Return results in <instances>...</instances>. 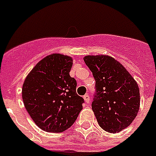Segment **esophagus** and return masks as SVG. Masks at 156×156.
Masks as SVG:
<instances>
[{
	"instance_id": "esophagus-1",
	"label": "esophagus",
	"mask_w": 156,
	"mask_h": 156,
	"mask_svg": "<svg viewBox=\"0 0 156 156\" xmlns=\"http://www.w3.org/2000/svg\"><path fill=\"white\" fill-rule=\"evenodd\" d=\"M83 98H84V100H85L86 103H87V104H89V103L90 102V96L87 95V94H86L84 96H83Z\"/></svg>"
}]
</instances>
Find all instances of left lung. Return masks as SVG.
Instances as JSON below:
<instances>
[{
	"label": "left lung",
	"instance_id": "obj_1",
	"mask_svg": "<svg viewBox=\"0 0 156 156\" xmlns=\"http://www.w3.org/2000/svg\"><path fill=\"white\" fill-rule=\"evenodd\" d=\"M95 80L91 108L100 126L118 133L130 125L139 110V88L120 62L108 56L83 58Z\"/></svg>",
	"mask_w": 156,
	"mask_h": 156
}]
</instances>
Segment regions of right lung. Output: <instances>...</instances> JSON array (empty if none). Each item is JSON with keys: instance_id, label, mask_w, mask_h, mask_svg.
Here are the masks:
<instances>
[{"instance_id": "add662e5", "label": "right lung", "mask_w": 156, "mask_h": 156, "mask_svg": "<svg viewBox=\"0 0 156 156\" xmlns=\"http://www.w3.org/2000/svg\"><path fill=\"white\" fill-rule=\"evenodd\" d=\"M73 60L52 54L37 63L23 83V100L28 113L43 130L61 133L69 129L83 109L69 72Z\"/></svg>"}]
</instances>
